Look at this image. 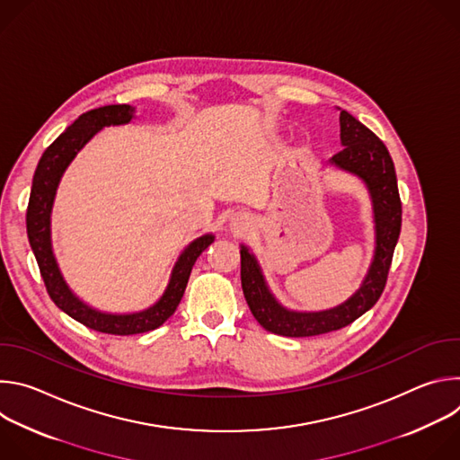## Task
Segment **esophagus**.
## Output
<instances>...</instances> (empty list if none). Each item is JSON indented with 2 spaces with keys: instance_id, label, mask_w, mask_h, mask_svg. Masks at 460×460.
<instances>
[{
  "instance_id": "esophagus-1",
  "label": "esophagus",
  "mask_w": 460,
  "mask_h": 460,
  "mask_svg": "<svg viewBox=\"0 0 460 460\" xmlns=\"http://www.w3.org/2000/svg\"><path fill=\"white\" fill-rule=\"evenodd\" d=\"M234 226V229H236V233H240V231H243L245 229V226H243V222H238V224H233Z\"/></svg>"
}]
</instances>
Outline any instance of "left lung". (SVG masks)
<instances>
[{
	"instance_id": "obj_1",
	"label": "left lung",
	"mask_w": 460,
	"mask_h": 460,
	"mask_svg": "<svg viewBox=\"0 0 460 460\" xmlns=\"http://www.w3.org/2000/svg\"><path fill=\"white\" fill-rule=\"evenodd\" d=\"M341 142L344 149L330 162L362 178L373 202L376 245L371 268L360 289L344 304L316 313L289 311L271 295L254 254L242 245L240 279L243 296L252 316L270 333L298 339L342 330L371 309L385 288L393 251H395L402 226V204L395 165L382 140L348 111H341Z\"/></svg>"
}]
</instances>
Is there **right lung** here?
I'll return each mask as SVG.
<instances>
[{"instance_id":"obj_1","label":"right lung","mask_w":460,"mask_h":460,"mask_svg":"<svg viewBox=\"0 0 460 460\" xmlns=\"http://www.w3.org/2000/svg\"><path fill=\"white\" fill-rule=\"evenodd\" d=\"M133 118H135V107L105 105V107L87 111L78 119H75V123L65 128L41 155L32 178V189H31V199L27 208V236H29L32 252L36 256L38 268L49 296L63 313H67L69 316L91 327L94 332L109 333V335H138L160 327L176 311L183 296V291L187 288L189 275L196 258H199L202 251H206L215 240L213 234H204L200 238H196L194 242H190L174 264L171 280L162 298L155 305L140 313H130V314L102 313L84 304L78 296H75L69 286L65 284L58 270L56 258L52 254V245H50V211H52L58 183L65 169L69 167L75 156L82 151V147L98 133L100 128L107 125H123V123H128Z\"/></svg>"}]
</instances>
